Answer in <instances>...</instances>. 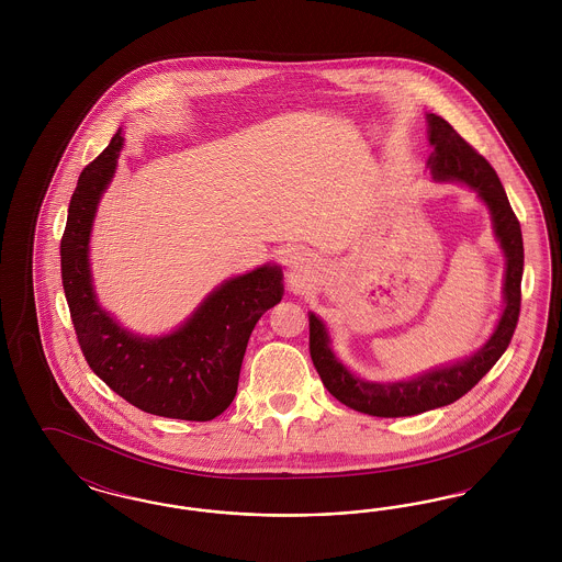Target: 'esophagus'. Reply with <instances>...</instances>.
Here are the masks:
<instances>
[{
  "label": "esophagus",
  "instance_id": "obj_1",
  "mask_svg": "<svg viewBox=\"0 0 562 562\" xmlns=\"http://www.w3.org/2000/svg\"><path fill=\"white\" fill-rule=\"evenodd\" d=\"M286 266L291 269L293 276H301V273H307L310 268L314 266V259L312 255L303 252V250H293L289 257H286Z\"/></svg>",
  "mask_w": 562,
  "mask_h": 562
}]
</instances>
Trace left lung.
<instances>
[{"instance_id": "obj_1", "label": "left lung", "mask_w": 562, "mask_h": 562, "mask_svg": "<svg viewBox=\"0 0 562 562\" xmlns=\"http://www.w3.org/2000/svg\"><path fill=\"white\" fill-rule=\"evenodd\" d=\"M429 145L434 147L428 168L436 181H461L481 195L493 218V232L506 255L504 301L506 310L491 339L476 353L451 367L396 383L364 381L337 360L321 318L310 314V353L324 387L349 408L373 417H408L447 406L468 394L508 349L520 316V282L525 266L522 232L509 206L506 189L493 166L461 138L453 126L436 113H428Z\"/></svg>"}]
</instances>
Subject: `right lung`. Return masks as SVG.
<instances>
[{
	"label": "right lung",
	"instance_id": "add662e5",
	"mask_svg": "<svg viewBox=\"0 0 562 562\" xmlns=\"http://www.w3.org/2000/svg\"><path fill=\"white\" fill-rule=\"evenodd\" d=\"M122 128L81 170L60 240V276L81 353L97 376L136 408L186 422H211L238 392L241 360L259 318L280 303L282 269L263 266L209 294L183 326L164 337L122 328L97 303L88 241L99 200L122 149Z\"/></svg>",
	"mask_w": 562,
	"mask_h": 562
}]
</instances>
